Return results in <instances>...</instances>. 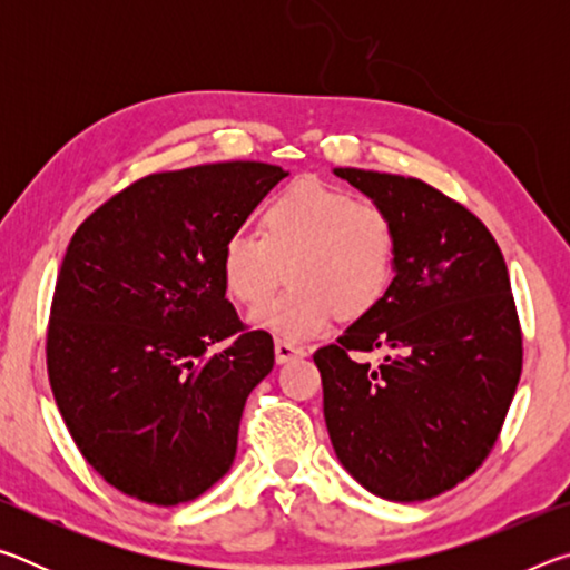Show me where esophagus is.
<instances>
[{
	"mask_svg": "<svg viewBox=\"0 0 570 570\" xmlns=\"http://www.w3.org/2000/svg\"><path fill=\"white\" fill-rule=\"evenodd\" d=\"M274 354H276V362L278 364H286V362H292V360H298V356H306L304 350H298V346L288 344V342H282V340H276Z\"/></svg>",
	"mask_w": 570,
	"mask_h": 570,
	"instance_id": "obj_1",
	"label": "esophagus"
}]
</instances>
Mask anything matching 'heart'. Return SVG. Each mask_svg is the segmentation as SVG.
<instances>
[{
    "instance_id": "heart-1",
    "label": "heart",
    "mask_w": 570,
    "mask_h": 570,
    "mask_svg": "<svg viewBox=\"0 0 570 570\" xmlns=\"http://www.w3.org/2000/svg\"><path fill=\"white\" fill-rule=\"evenodd\" d=\"M390 216L352 193L304 178L272 198L262 236L236 230L220 248L226 292L240 304L262 302L288 274L292 286L248 314V322L284 342H308L372 312L394 276Z\"/></svg>"
}]
</instances>
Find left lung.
I'll use <instances>...</instances> for the list:
<instances>
[{
  "label": "left lung",
  "instance_id": "8db88e82",
  "mask_svg": "<svg viewBox=\"0 0 570 570\" xmlns=\"http://www.w3.org/2000/svg\"><path fill=\"white\" fill-rule=\"evenodd\" d=\"M390 216L394 278L314 362L336 458L370 493L435 498L495 445L523 370L505 258L482 220L417 178L334 168ZM385 354L382 365L354 351Z\"/></svg>",
  "mask_w": 570,
  "mask_h": 570
}]
</instances>
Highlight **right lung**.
I'll return each mask as SVG.
<instances>
[{"instance_id": "1", "label": "right lung", "mask_w": 570, "mask_h": 570, "mask_svg": "<svg viewBox=\"0 0 570 570\" xmlns=\"http://www.w3.org/2000/svg\"><path fill=\"white\" fill-rule=\"evenodd\" d=\"M286 176L254 160L156 173L75 230L47 372L75 445L120 493L188 503L234 465L240 414L274 370V340L244 332L220 248ZM224 338L227 350L208 355Z\"/></svg>"}]
</instances>
